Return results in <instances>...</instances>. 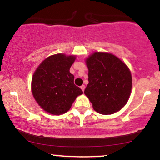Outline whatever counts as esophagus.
Instances as JSON below:
<instances>
[{
  "instance_id": "obj_1",
  "label": "esophagus",
  "mask_w": 160,
  "mask_h": 160,
  "mask_svg": "<svg viewBox=\"0 0 160 160\" xmlns=\"http://www.w3.org/2000/svg\"><path fill=\"white\" fill-rule=\"evenodd\" d=\"M80 89H81L82 91H84V89H85V85H82L80 86Z\"/></svg>"
}]
</instances>
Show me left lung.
Instances as JSON below:
<instances>
[{
    "label": "left lung",
    "instance_id": "8db88e82",
    "mask_svg": "<svg viewBox=\"0 0 160 160\" xmlns=\"http://www.w3.org/2000/svg\"><path fill=\"white\" fill-rule=\"evenodd\" d=\"M89 83L84 93L95 111L111 114L128 102L132 89L129 69L111 53L96 52L86 59Z\"/></svg>",
    "mask_w": 160,
    "mask_h": 160
}]
</instances>
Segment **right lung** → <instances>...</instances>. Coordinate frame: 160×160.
Instances as JSON below:
<instances>
[{
    "mask_svg": "<svg viewBox=\"0 0 160 160\" xmlns=\"http://www.w3.org/2000/svg\"><path fill=\"white\" fill-rule=\"evenodd\" d=\"M75 56L65 54L47 58L37 68L32 78L33 96L38 104L52 114H62L71 108L80 88L74 83V77L70 73Z\"/></svg>",
    "mask_w": 160,
    "mask_h": 160,
    "instance_id": "obj_1",
    "label": "right lung"
}]
</instances>
